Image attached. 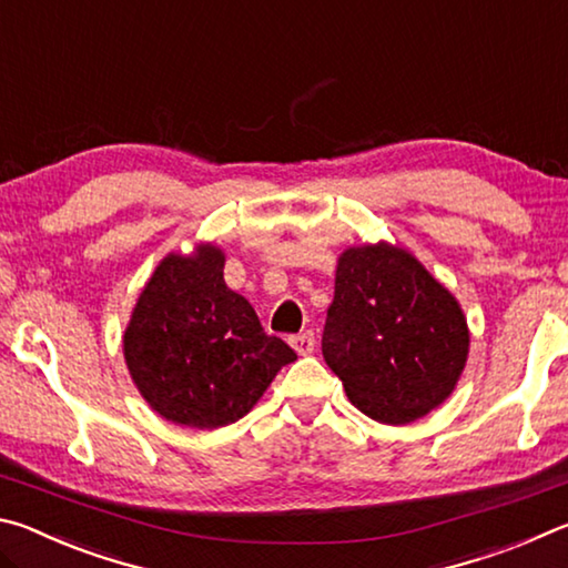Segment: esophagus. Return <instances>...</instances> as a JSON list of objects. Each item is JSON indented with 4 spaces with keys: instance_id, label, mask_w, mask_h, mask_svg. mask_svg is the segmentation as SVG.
Listing matches in <instances>:
<instances>
[{
    "instance_id": "1",
    "label": "esophagus",
    "mask_w": 568,
    "mask_h": 568,
    "mask_svg": "<svg viewBox=\"0 0 568 568\" xmlns=\"http://www.w3.org/2000/svg\"><path fill=\"white\" fill-rule=\"evenodd\" d=\"M287 343L293 345V351L297 355H307V353H313V348H315V335H313V331H305V333L291 335V338H287Z\"/></svg>"
}]
</instances>
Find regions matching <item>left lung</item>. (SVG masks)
<instances>
[{
	"instance_id": "obj_1",
	"label": "left lung",
	"mask_w": 568,
	"mask_h": 568,
	"mask_svg": "<svg viewBox=\"0 0 568 568\" xmlns=\"http://www.w3.org/2000/svg\"><path fill=\"white\" fill-rule=\"evenodd\" d=\"M323 358L373 420L410 423L444 403L468 358L456 297L406 250H345L323 328Z\"/></svg>"
}]
</instances>
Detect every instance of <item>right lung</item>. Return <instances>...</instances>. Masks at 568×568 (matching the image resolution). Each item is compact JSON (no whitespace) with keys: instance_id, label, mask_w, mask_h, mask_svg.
Segmentation results:
<instances>
[{"instance_id":"add662e5","label":"right lung","mask_w":568,"mask_h":568,"mask_svg":"<svg viewBox=\"0 0 568 568\" xmlns=\"http://www.w3.org/2000/svg\"><path fill=\"white\" fill-rule=\"evenodd\" d=\"M223 267L215 245H200L190 257L168 255L124 331L134 386L160 416L200 430L243 418L275 373L297 358L230 291Z\"/></svg>"}]
</instances>
